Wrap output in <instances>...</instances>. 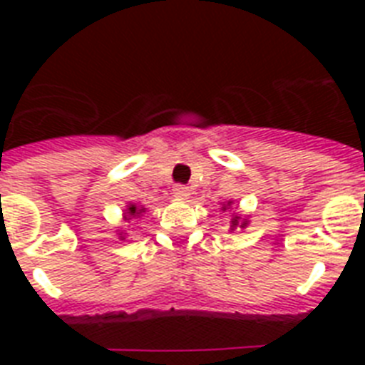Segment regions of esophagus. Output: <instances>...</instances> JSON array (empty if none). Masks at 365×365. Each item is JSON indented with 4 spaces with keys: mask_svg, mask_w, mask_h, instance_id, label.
Here are the masks:
<instances>
[{
    "mask_svg": "<svg viewBox=\"0 0 365 365\" xmlns=\"http://www.w3.org/2000/svg\"><path fill=\"white\" fill-rule=\"evenodd\" d=\"M173 195H175L177 199H188L190 197V188L188 186H182V185H177L173 186Z\"/></svg>",
    "mask_w": 365,
    "mask_h": 365,
    "instance_id": "obj_1",
    "label": "esophagus"
}]
</instances>
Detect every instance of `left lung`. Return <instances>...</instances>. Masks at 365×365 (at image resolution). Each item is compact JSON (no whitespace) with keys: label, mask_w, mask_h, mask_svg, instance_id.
I'll use <instances>...</instances> for the list:
<instances>
[{"label":"left lung","mask_w":365,"mask_h":365,"mask_svg":"<svg viewBox=\"0 0 365 365\" xmlns=\"http://www.w3.org/2000/svg\"><path fill=\"white\" fill-rule=\"evenodd\" d=\"M232 206H234V201H227L222 202L221 210L222 212H230ZM248 227V219L247 217H241V214H232L230 219V232L237 230V228H247Z\"/></svg>","instance_id":"obj_1"}]
</instances>
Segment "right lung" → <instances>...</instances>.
Here are the masks:
<instances>
[{"instance_id":"right-lung-1","label":"right lung","mask_w":365,"mask_h":365,"mask_svg":"<svg viewBox=\"0 0 365 365\" xmlns=\"http://www.w3.org/2000/svg\"><path fill=\"white\" fill-rule=\"evenodd\" d=\"M146 212V208H144L143 205H137V202H130V205L125 206L124 214H122V219H124V222H131L133 219H138L143 217V214ZM118 232V237L120 240H125V230H117Z\"/></svg>"}]
</instances>
